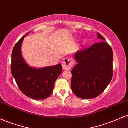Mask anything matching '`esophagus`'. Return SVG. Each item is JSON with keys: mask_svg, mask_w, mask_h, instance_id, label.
Here are the masks:
<instances>
[{"mask_svg": "<svg viewBox=\"0 0 128 128\" xmlns=\"http://www.w3.org/2000/svg\"><path fill=\"white\" fill-rule=\"evenodd\" d=\"M74 64V61L72 58H66L62 61V66L64 70H70Z\"/></svg>", "mask_w": 128, "mask_h": 128, "instance_id": "1", "label": "esophagus"}]
</instances>
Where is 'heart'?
Returning a JSON list of instances; mask_svg holds the SVG:
<instances>
[{"mask_svg": "<svg viewBox=\"0 0 128 128\" xmlns=\"http://www.w3.org/2000/svg\"><path fill=\"white\" fill-rule=\"evenodd\" d=\"M85 42H84V43H85Z\"/></svg>", "mask_w": 128, "mask_h": 128, "instance_id": "heart-1", "label": "heart"}]
</instances>
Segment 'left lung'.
<instances>
[{
  "mask_svg": "<svg viewBox=\"0 0 128 128\" xmlns=\"http://www.w3.org/2000/svg\"><path fill=\"white\" fill-rule=\"evenodd\" d=\"M87 49L80 50L74 54L78 64L73 67L71 86L78 98L90 99L99 96L111 82L113 74V53L105 39Z\"/></svg>",
  "mask_w": 128,
  "mask_h": 128,
  "instance_id": "left-lung-1",
  "label": "left lung"
}]
</instances>
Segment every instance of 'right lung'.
<instances>
[{
    "mask_svg": "<svg viewBox=\"0 0 128 128\" xmlns=\"http://www.w3.org/2000/svg\"><path fill=\"white\" fill-rule=\"evenodd\" d=\"M27 33L14 46L12 52L11 73L21 92L36 100L47 99L54 91L55 82L62 72L58 64L44 68H32L22 56L21 48Z\"/></svg>",
    "mask_w": 128,
    "mask_h": 128,
    "instance_id": "1",
    "label": "right lung"
}]
</instances>
